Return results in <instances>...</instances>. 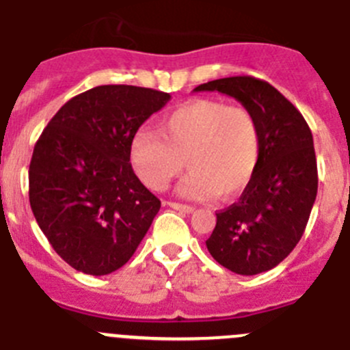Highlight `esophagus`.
<instances>
[{
    "instance_id": "esophagus-1",
    "label": "esophagus",
    "mask_w": 350,
    "mask_h": 350,
    "mask_svg": "<svg viewBox=\"0 0 350 350\" xmlns=\"http://www.w3.org/2000/svg\"><path fill=\"white\" fill-rule=\"evenodd\" d=\"M168 206H170V208H173V210H180V211H184V213H192V211H194V206H191V204H182V203H177V201H170Z\"/></svg>"
}]
</instances>
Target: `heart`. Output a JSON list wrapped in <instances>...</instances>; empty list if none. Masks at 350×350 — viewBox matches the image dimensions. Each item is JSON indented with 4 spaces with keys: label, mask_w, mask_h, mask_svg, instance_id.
I'll return each instance as SVG.
<instances>
[{
    "label": "heart",
    "mask_w": 350,
    "mask_h": 350,
    "mask_svg": "<svg viewBox=\"0 0 350 350\" xmlns=\"http://www.w3.org/2000/svg\"><path fill=\"white\" fill-rule=\"evenodd\" d=\"M191 168L178 192L192 200L238 196L260 159V126L250 109L215 98H196L173 109L159 131L139 130L130 144V161L147 187L163 191Z\"/></svg>",
    "instance_id": "1"
}]
</instances>
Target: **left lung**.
Wrapping results in <instances>:
<instances>
[{"label": "left lung", "instance_id": "obj_1", "mask_svg": "<svg viewBox=\"0 0 350 350\" xmlns=\"http://www.w3.org/2000/svg\"><path fill=\"white\" fill-rule=\"evenodd\" d=\"M194 92L241 102L260 126V159L239 200L217 213L206 248L229 271L253 275L283 262L302 238L317 194L310 128L272 85L253 76L215 79Z\"/></svg>", "mask_w": 350, "mask_h": 350}]
</instances>
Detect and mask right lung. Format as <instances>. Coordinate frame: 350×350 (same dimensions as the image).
I'll return each mask as SVG.
<instances>
[{"label":"right lung","instance_id":"1","mask_svg":"<svg viewBox=\"0 0 350 350\" xmlns=\"http://www.w3.org/2000/svg\"><path fill=\"white\" fill-rule=\"evenodd\" d=\"M170 95L102 85L59 109L34 146L29 203L60 258L104 275L123 267L149 230L161 201L139 180L130 144Z\"/></svg>","mask_w":350,"mask_h":350}]
</instances>
